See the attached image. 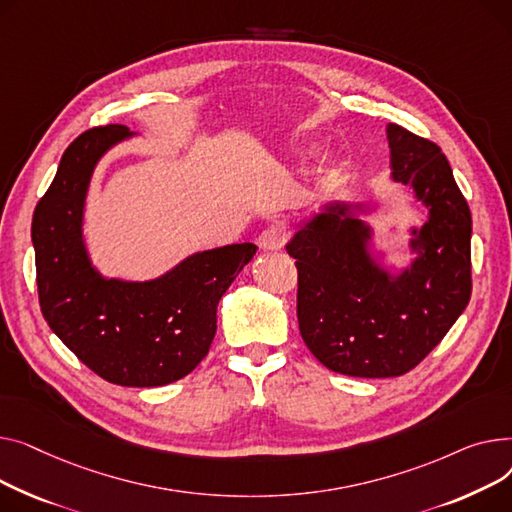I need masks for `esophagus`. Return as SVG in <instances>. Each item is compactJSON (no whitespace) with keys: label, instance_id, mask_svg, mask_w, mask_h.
Listing matches in <instances>:
<instances>
[{"label":"esophagus","instance_id":"34e87169","mask_svg":"<svg viewBox=\"0 0 512 512\" xmlns=\"http://www.w3.org/2000/svg\"><path fill=\"white\" fill-rule=\"evenodd\" d=\"M283 244H285V229L279 227V225H273V227L264 229V231L260 233V237H258V246H260L262 250H268V252L281 250Z\"/></svg>","mask_w":512,"mask_h":512}]
</instances>
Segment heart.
<instances>
[{"label": "heart", "instance_id": "1", "mask_svg": "<svg viewBox=\"0 0 512 512\" xmlns=\"http://www.w3.org/2000/svg\"><path fill=\"white\" fill-rule=\"evenodd\" d=\"M314 144H306L302 150H299V153H302V155H310V153H314Z\"/></svg>", "mask_w": 512, "mask_h": 512}]
</instances>
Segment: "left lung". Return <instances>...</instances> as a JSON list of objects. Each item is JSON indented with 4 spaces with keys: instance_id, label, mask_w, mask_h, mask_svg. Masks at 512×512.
<instances>
[{
    "instance_id": "left-lung-1",
    "label": "left lung",
    "mask_w": 512,
    "mask_h": 512,
    "mask_svg": "<svg viewBox=\"0 0 512 512\" xmlns=\"http://www.w3.org/2000/svg\"><path fill=\"white\" fill-rule=\"evenodd\" d=\"M386 140L390 179L426 208V221L409 227V262H386L362 200L324 204L285 244L299 273V333L320 364L345 376L409 372L471 297V213L453 169L440 146L397 124H386Z\"/></svg>"
}]
</instances>
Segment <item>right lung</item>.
Segmentation results:
<instances>
[{"label":"right lung","instance_id":"1","mask_svg":"<svg viewBox=\"0 0 512 512\" xmlns=\"http://www.w3.org/2000/svg\"><path fill=\"white\" fill-rule=\"evenodd\" d=\"M126 126L78 136L33 215L41 312L62 343L103 380L119 386H165L188 376L217 333L223 293L254 258V244L200 250L146 281L105 277L90 258L84 208L99 161Z\"/></svg>","mask_w":512,"mask_h":512}]
</instances>
